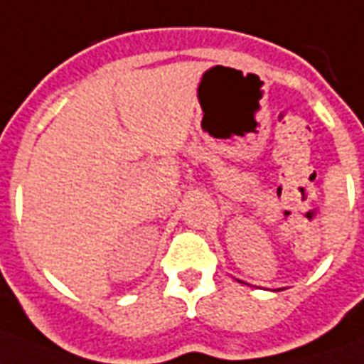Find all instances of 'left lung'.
Masks as SVG:
<instances>
[{
  "mask_svg": "<svg viewBox=\"0 0 364 364\" xmlns=\"http://www.w3.org/2000/svg\"><path fill=\"white\" fill-rule=\"evenodd\" d=\"M236 281H237V282H244V281H240V279H236ZM267 290H269V289H267ZM273 290H274V292H277V290H282V289H273Z\"/></svg>",
  "mask_w": 364,
  "mask_h": 364,
  "instance_id": "left-lung-1",
  "label": "left lung"
}]
</instances>
